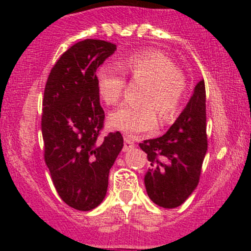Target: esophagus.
Returning <instances> with one entry per match:
<instances>
[{
  "mask_svg": "<svg viewBox=\"0 0 251 251\" xmlns=\"http://www.w3.org/2000/svg\"><path fill=\"white\" fill-rule=\"evenodd\" d=\"M124 141H125V143H124V151H130V149H132L133 147H135V143H133L132 138H131V136L128 135H125L124 136Z\"/></svg>",
  "mask_w": 251,
  "mask_h": 251,
  "instance_id": "34e87169",
  "label": "esophagus"
}]
</instances>
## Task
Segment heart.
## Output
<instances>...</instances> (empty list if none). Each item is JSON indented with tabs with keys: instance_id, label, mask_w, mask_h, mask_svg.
I'll list each match as a JSON object with an SVG mask.
<instances>
[{
	"instance_id": "heart-1",
	"label": "heart",
	"mask_w": 251,
	"mask_h": 251,
	"mask_svg": "<svg viewBox=\"0 0 251 251\" xmlns=\"http://www.w3.org/2000/svg\"><path fill=\"white\" fill-rule=\"evenodd\" d=\"M119 69L133 80H146L142 103H125L109 115L111 127L127 133L151 131L158 124L175 121L187 93V77L170 57L160 50H143L131 53L118 63ZM97 91L103 102L114 105L121 100L126 78L118 69L100 67L96 73Z\"/></svg>"
}]
</instances>
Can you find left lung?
Here are the masks:
<instances>
[{
	"mask_svg": "<svg viewBox=\"0 0 251 251\" xmlns=\"http://www.w3.org/2000/svg\"><path fill=\"white\" fill-rule=\"evenodd\" d=\"M205 97L201 80L168 132L140 143L151 165L144 176L147 193L159 206H179L198 186L207 151Z\"/></svg>",
	"mask_w": 251,
	"mask_h": 251,
	"instance_id": "1",
	"label": "left lung"
}]
</instances>
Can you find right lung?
Listing matches in <instances>:
<instances>
[{"instance_id":"right-lung-1","label":"right lung","mask_w":251,"mask_h":251,"mask_svg":"<svg viewBox=\"0 0 251 251\" xmlns=\"http://www.w3.org/2000/svg\"><path fill=\"white\" fill-rule=\"evenodd\" d=\"M116 46L87 39L65 50L48 75L42 100L45 161L62 201L81 211L103 201L109 170L124 146L119 131L100 137L96 70Z\"/></svg>"}]
</instances>
